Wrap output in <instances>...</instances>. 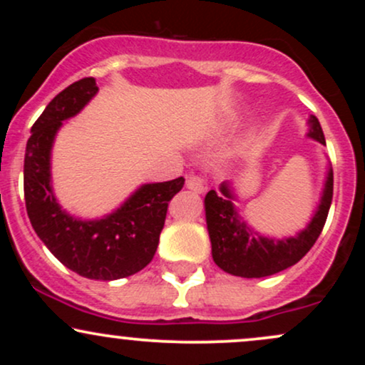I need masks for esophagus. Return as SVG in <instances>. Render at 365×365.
Instances as JSON below:
<instances>
[{
    "instance_id": "34e87169",
    "label": "esophagus",
    "mask_w": 365,
    "mask_h": 365,
    "mask_svg": "<svg viewBox=\"0 0 365 365\" xmlns=\"http://www.w3.org/2000/svg\"><path fill=\"white\" fill-rule=\"evenodd\" d=\"M185 187L188 190L195 192V194H202L204 190H206V185H204V180L199 177V175H188L187 177V182H185Z\"/></svg>"
}]
</instances>
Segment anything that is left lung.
Instances as JSON below:
<instances>
[{
    "label": "left lung",
    "instance_id": "left-lung-1",
    "mask_svg": "<svg viewBox=\"0 0 365 365\" xmlns=\"http://www.w3.org/2000/svg\"><path fill=\"white\" fill-rule=\"evenodd\" d=\"M307 125L309 139L326 145L319 120L311 115ZM220 192L221 194L209 190L204 199L212 259L221 269L233 276L264 278L297 264L316 244L333 200V168L331 166L328 168L319 206L314 212L312 220L293 237L269 238L257 233L238 215L233 204L237 195L233 194L230 182L221 183Z\"/></svg>",
    "mask_w": 365,
    "mask_h": 365
}]
</instances>
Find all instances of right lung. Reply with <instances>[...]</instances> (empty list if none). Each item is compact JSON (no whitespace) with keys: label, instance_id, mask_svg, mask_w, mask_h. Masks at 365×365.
Segmentation results:
<instances>
[{"label":"right lung","instance_id":"right-lung-1","mask_svg":"<svg viewBox=\"0 0 365 365\" xmlns=\"http://www.w3.org/2000/svg\"><path fill=\"white\" fill-rule=\"evenodd\" d=\"M87 77L61 91L31 128L25 148L24 195L37 237L68 269L89 279L127 278L153 261L168 202L185 178L144 183L118 209L99 220H81L61 209L51 185V149L63 121L83 110L98 94Z\"/></svg>","mask_w":365,"mask_h":365}]
</instances>
